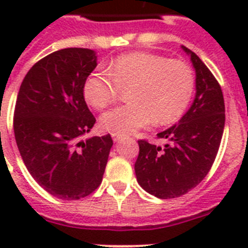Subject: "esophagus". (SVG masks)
<instances>
[{"label": "esophagus", "instance_id": "obj_1", "mask_svg": "<svg viewBox=\"0 0 248 248\" xmlns=\"http://www.w3.org/2000/svg\"><path fill=\"white\" fill-rule=\"evenodd\" d=\"M111 137H113L114 141L117 143V141H119V140H122L123 138H124V135H122V134H113V135H111Z\"/></svg>", "mask_w": 248, "mask_h": 248}]
</instances>
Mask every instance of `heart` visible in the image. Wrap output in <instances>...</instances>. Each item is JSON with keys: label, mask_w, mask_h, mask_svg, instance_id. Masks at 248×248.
Listing matches in <instances>:
<instances>
[{"label": "heart", "mask_w": 248, "mask_h": 248, "mask_svg": "<svg viewBox=\"0 0 248 248\" xmlns=\"http://www.w3.org/2000/svg\"><path fill=\"white\" fill-rule=\"evenodd\" d=\"M126 89L128 103L105 111L100 125L113 134H128L153 120L168 124L185 111L195 91V73L187 63L149 52L120 54L107 71L88 74L83 84L85 100L103 109Z\"/></svg>", "instance_id": "b5f03b06"}]
</instances>
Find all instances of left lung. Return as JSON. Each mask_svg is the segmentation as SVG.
<instances>
[{
	"instance_id": "8db88e82",
	"label": "left lung",
	"mask_w": 248,
	"mask_h": 248,
	"mask_svg": "<svg viewBox=\"0 0 248 248\" xmlns=\"http://www.w3.org/2000/svg\"><path fill=\"white\" fill-rule=\"evenodd\" d=\"M195 69L194 102L181 119L157 134L168 143L161 148L139 140L135 175L139 185L159 199H174L198 186L217 155L225 126V103L220 84L189 48Z\"/></svg>"
}]
</instances>
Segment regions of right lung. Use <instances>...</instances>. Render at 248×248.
<instances>
[{
  "label": "right lung",
  "mask_w": 248,
  "mask_h": 248,
  "mask_svg": "<svg viewBox=\"0 0 248 248\" xmlns=\"http://www.w3.org/2000/svg\"><path fill=\"white\" fill-rule=\"evenodd\" d=\"M95 52L64 48L31 68L17 95L13 130L26 168L39 186L62 200H79L100 185L110 135L80 138L95 118L83 84L97 67Z\"/></svg>",
  "instance_id": "add662e5"
}]
</instances>
